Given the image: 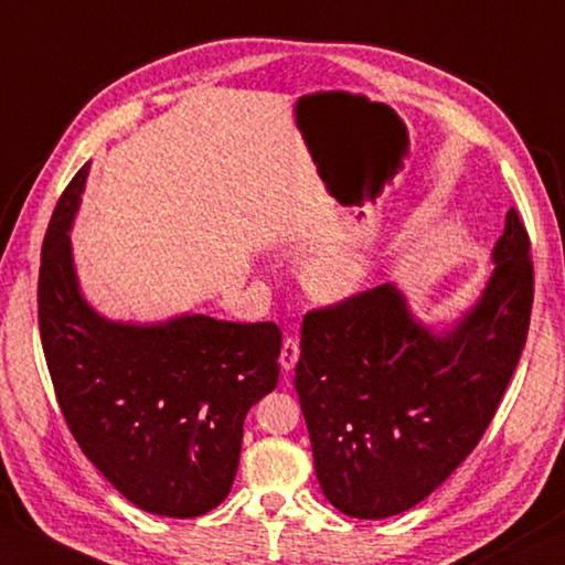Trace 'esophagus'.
I'll return each mask as SVG.
<instances>
[{
    "mask_svg": "<svg viewBox=\"0 0 565 565\" xmlns=\"http://www.w3.org/2000/svg\"><path fill=\"white\" fill-rule=\"evenodd\" d=\"M298 352H301V348H298V338H294V335L286 338V340H284V345H281V355H279L281 370L291 372V370L296 367V362H298Z\"/></svg>",
    "mask_w": 565,
    "mask_h": 565,
    "instance_id": "34e87169",
    "label": "esophagus"
}]
</instances>
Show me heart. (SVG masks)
I'll return each mask as SVG.
<instances>
[{
	"label": "heart",
	"instance_id": "heart-1",
	"mask_svg": "<svg viewBox=\"0 0 565 565\" xmlns=\"http://www.w3.org/2000/svg\"><path fill=\"white\" fill-rule=\"evenodd\" d=\"M364 279V264L355 252L330 249L308 259L303 267L306 289L320 301L338 303L360 289Z\"/></svg>",
	"mask_w": 565,
	"mask_h": 565
}]
</instances>
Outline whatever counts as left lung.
I'll list each match as a JSON object with an SVG mask.
<instances>
[{"instance_id":"left-lung-1","label":"left lung","mask_w":565,"mask_h":565,"mask_svg":"<svg viewBox=\"0 0 565 565\" xmlns=\"http://www.w3.org/2000/svg\"><path fill=\"white\" fill-rule=\"evenodd\" d=\"M494 269L446 326L382 284L303 318L296 392L328 502L355 519L412 510L480 444L522 358L534 303L529 235L512 207Z\"/></svg>"}]
</instances>
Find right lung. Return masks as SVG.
Here are the masks:
<instances>
[{
  "label": "right lung",
  "instance_id": "right-lung-1",
  "mask_svg": "<svg viewBox=\"0 0 565 565\" xmlns=\"http://www.w3.org/2000/svg\"><path fill=\"white\" fill-rule=\"evenodd\" d=\"M85 163L43 237L39 328L55 396L87 460L149 514L201 516L225 500L249 408L279 382L281 330L183 313L109 320L77 281L71 227Z\"/></svg>",
  "mask_w": 565,
  "mask_h": 565
}]
</instances>
